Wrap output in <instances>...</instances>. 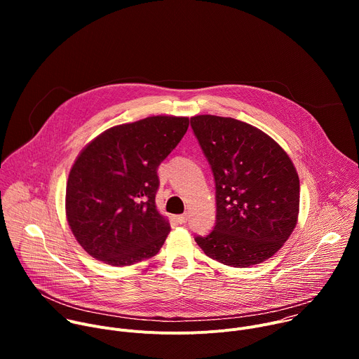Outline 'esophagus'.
I'll return each mask as SVG.
<instances>
[{
    "mask_svg": "<svg viewBox=\"0 0 359 359\" xmlns=\"http://www.w3.org/2000/svg\"><path fill=\"white\" fill-rule=\"evenodd\" d=\"M187 220H189V215H187V213L177 216V222H179L180 224H184V223H187Z\"/></svg>",
    "mask_w": 359,
    "mask_h": 359,
    "instance_id": "obj_1",
    "label": "esophagus"
}]
</instances>
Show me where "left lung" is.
Returning a JSON list of instances; mask_svg holds the SVG:
<instances>
[{"mask_svg": "<svg viewBox=\"0 0 359 359\" xmlns=\"http://www.w3.org/2000/svg\"><path fill=\"white\" fill-rule=\"evenodd\" d=\"M216 183V224L194 240L208 257L230 267L260 264L295 229L299 179L285 150L245 122L190 118Z\"/></svg>", "mask_w": 359, "mask_h": 359, "instance_id": "1", "label": "left lung"}]
</instances>
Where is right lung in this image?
Returning <instances> with one entry per match:
<instances>
[{
	"label": "right lung",
	"instance_id": "right-lung-1",
	"mask_svg": "<svg viewBox=\"0 0 359 359\" xmlns=\"http://www.w3.org/2000/svg\"><path fill=\"white\" fill-rule=\"evenodd\" d=\"M189 118L149 116L114 126L79 153L68 177V224L82 248L123 267L156 255L169 222L156 209L159 165L177 146Z\"/></svg>",
	"mask_w": 359,
	"mask_h": 359
}]
</instances>
